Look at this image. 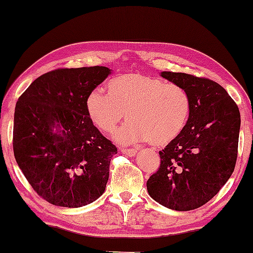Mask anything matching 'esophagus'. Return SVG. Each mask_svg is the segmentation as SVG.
I'll use <instances>...</instances> for the list:
<instances>
[{
    "label": "esophagus",
    "instance_id": "obj_1",
    "mask_svg": "<svg viewBox=\"0 0 253 253\" xmlns=\"http://www.w3.org/2000/svg\"><path fill=\"white\" fill-rule=\"evenodd\" d=\"M121 152L123 154L129 155V157H134L137 153V150H134V148H121Z\"/></svg>",
    "mask_w": 253,
    "mask_h": 253
}]
</instances>
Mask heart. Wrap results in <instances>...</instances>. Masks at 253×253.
Segmentation results:
<instances>
[{"mask_svg":"<svg viewBox=\"0 0 253 253\" xmlns=\"http://www.w3.org/2000/svg\"><path fill=\"white\" fill-rule=\"evenodd\" d=\"M89 121L103 133H110L124 112L127 122L113 134L120 144L151 140L165 145L177 137L188 121L191 100L182 86L138 72H129L108 83V93L95 88L85 99Z\"/></svg>","mask_w":253,"mask_h":253,"instance_id":"heart-1","label":"heart"}]
</instances>
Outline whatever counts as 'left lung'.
Instances as JSON below:
<instances>
[{"instance_id":"1","label":"left lung","mask_w":253,"mask_h":253,"mask_svg":"<svg viewBox=\"0 0 253 253\" xmlns=\"http://www.w3.org/2000/svg\"><path fill=\"white\" fill-rule=\"evenodd\" d=\"M160 76L188 92L191 109L183 130L159 152L160 168L148 178L147 191L167 209L191 211L212 199L233 174L240 110L211 79L171 71Z\"/></svg>"}]
</instances>
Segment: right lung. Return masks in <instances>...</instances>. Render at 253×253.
Returning <instances> with one entry per match:
<instances>
[{
    "instance_id": "add662e5",
    "label": "right lung",
    "mask_w": 253,
    "mask_h": 253,
    "mask_svg": "<svg viewBox=\"0 0 253 253\" xmlns=\"http://www.w3.org/2000/svg\"><path fill=\"white\" fill-rule=\"evenodd\" d=\"M113 70L58 69L20 95L13 120V153L38 195L62 207H82L105 192L117 148L89 121L85 99Z\"/></svg>"
}]
</instances>
